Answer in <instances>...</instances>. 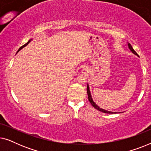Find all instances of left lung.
<instances>
[{
	"label": "left lung",
	"mask_w": 151,
	"mask_h": 151,
	"mask_svg": "<svg viewBox=\"0 0 151 151\" xmlns=\"http://www.w3.org/2000/svg\"><path fill=\"white\" fill-rule=\"evenodd\" d=\"M128 46H129V48L130 50L132 51V53H134V54L136 55H138V54L137 53L135 52V51L133 49V47H132L131 45L130 44V43H128ZM86 90H87V94H88V101H89L91 104L94 107L95 109H96L97 110L101 111V112H103V113H109V114H113V113H117L116 112H112V111H106V110H104V109H103L102 108H100L98 105H97L96 103L93 102V100L92 99V97H91V92H90V89H89V86H88V84H87V87H86Z\"/></svg>",
	"instance_id": "left-lung-1"
}]
</instances>
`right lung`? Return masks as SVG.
<instances>
[{"mask_svg":"<svg viewBox=\"0 0 151 151\" xmlns=\"http://www.w3.org/2000/svg\"><path fill=\"white\" fill-rule=\"evenodd\" d=\"M31 40H32V39H31V40H29V41H28V42H27L25 45H23V46H22L21 47H20V49H18V51H17V53L18 52V51H19L20 50V49H22V48H23V47H25V46H27V45L29 44V42H31Z\"/></svg>","mask_w":151,"mask_h":151,"instance_id":"add662e5","label":"right lung"}]
</instances>
